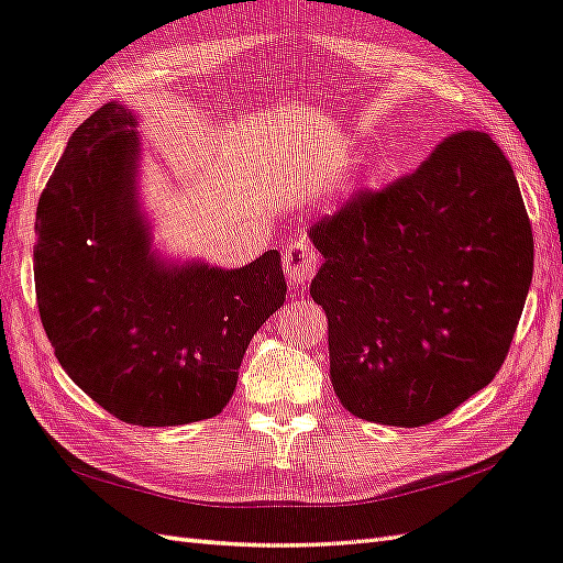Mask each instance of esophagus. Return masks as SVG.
<instances>
[{
	"label": "esophagus",
	"instance_id": "esophagus-1",
	"mask_svg": "<svg viewBox=\"0 0 563 563\" xmlns=\"http://www.w3.org/2000/svg\"><path fill=\"white\" fill-rule=\"evenodd\" d=\"M318 265H320V257L314 253L310 241L291 239L286 243L284 272H286V279H289V284L296 286V289H300V286H306L312 279V274L318 272Z\"/></svg>",
	"mask_w": 563,
	"mask_h": 563
}]
</instances>
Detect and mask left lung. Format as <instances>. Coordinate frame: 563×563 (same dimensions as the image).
<instances>
[{"label": "left lung", "instance_id": "1", "mask_svg": "<svg viewBox=\"0 0 563 563\" xmlns=\"http://www.w3.org/2000/svg\"><path fill=\"white\" fill-rule=\"evenodd\" d=\"M329 375L349 413L422 428L487 387L532 279V229L501 147L451 133L418 169L310 227Z\"/></svg>", "mask_w": 563, "mask_h": 563}]
</instances>
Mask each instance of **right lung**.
Wrapping results in <instances>:
<instances>
[{
  "mask_svg": "<svg viewBox=\"0 0 563 563\" xmlns=\"http://www.w3.org/2000/svg\"><path fill=\"white\" fill-rule=\"evenodd\" d=\"M133 129L109 102L74 131L37 202L35 296L54 355L95 404L169 428L222 413L286 282L277 251L231 272L155 263L133 200Z\"/></svg>",
  "mask_w": 563,
  "mask_h": 563,
  "instance_id": "1",
  "label": "right lung"
}]
</instances>
